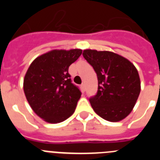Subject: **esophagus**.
Segmentation results:
<instances>
[{"instance_id": "esophagus-1", "label": "esophagus", "mask_w": 160, "mask_h": 160, "mask_svg": "<svg viewBox=\"0 0 160 160\" xmlns=\"http://www.w3.org/2000/svg\"><path fill=\"white\" fill-rule=\"evenodd\" d=\"M81 88L83 91H85V90H86V86H85V83H82V84L81 85Z\"/></svg>"}]
</instances>
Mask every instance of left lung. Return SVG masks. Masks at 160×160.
<instances>
[{
	"instance_id": "obj_1",
	"label": "left lung",
	"mask_w": 160,
	"mask_h": 160,
	"mask_svg": "<svg viewBox=\"0 0 160 160\" xmlns=\"http://www.w3.org/2000/svg\"><path fill=\"white\" fill-rule=\"evenodd\" d=\"M83 57L97 73L98 87L90 102L94 112L119 122L132 111L141 90L138 70L128 59L111 51L85 49Z\"/></svg>"
}]
</instances>
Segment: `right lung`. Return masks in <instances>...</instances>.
Masks as SVG:
<instances>
[{
    "instance_id": "right-lung-1",
    "label": "right lung",
    "mask_w": 160,
    "mask_h": 160,
    "mask_svg": "<svg viewBox=\"0 0 160 160\" xmlns=\"http://www.w3.org/2000/svg\"><path fill=\"white\" fill-rule=\"evenodd\" d=\"M82 53L80 49H53L32 61L24 78L25 95L37 115L58 123L75 111L81 91L73 83L69 66Z\"/></svg>"
}]
</instances>
